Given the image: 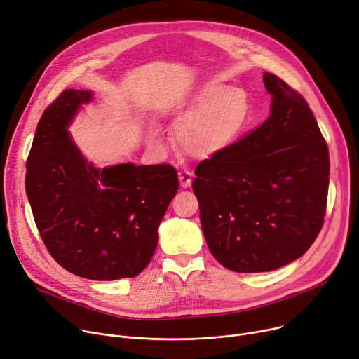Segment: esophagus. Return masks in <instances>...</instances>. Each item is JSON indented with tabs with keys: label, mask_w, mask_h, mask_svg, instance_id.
Returning a JSON list of instances; mask_svg holds the SVG:
<instances>
[{
	"label": "esophagus",
	"mask_w": 359,
	"mask_h": 359,
	"mask_svg": "<svg viewBox=\"0 0 359 359\" xmlns=\"http://www.w3.org/2000/svg\"><path fill=\"white\" fill-rule=\"evenodd\" d=\"M178 180H180V184L182 188H187L191 185L192 180H194V175H192L191 171L185 170V168H180L178 170Z\"/></svg>",
	"instance_id": "1"
}]
</instances>
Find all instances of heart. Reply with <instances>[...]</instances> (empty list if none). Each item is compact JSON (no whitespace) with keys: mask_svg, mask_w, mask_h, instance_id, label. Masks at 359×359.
I'll use <instances>...</instances> for the list:
<instances>
[{"mask_svg":"<svg viewBox=\"0 0 359 359\" xmlns=\"http://www.w3.org/2000/svg\"><path fill=\"white\" fill-rule=\"evenodd\" d=\"M250 118L252 100L244 89L208 83L181 110L178 142L192 156H210L231 145Z\"/></svg>","mask_w":359,"mask_h":359,"instance_id":"b5f03b06","label":"heart"}]
</instances>
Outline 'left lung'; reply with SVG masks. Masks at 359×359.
<instances>
[{"label": "left lung", "mask_w": 359, "mask_h": 359, "mask_svg": "<svg viewBox=\"0 0 359 359\" xmlns=\"http://www.w3.org/2000/svg\"><path fill=\"white\" fill-rule=\"evenodd\" d=\"M270 116L204 159L192 189L211 255L237 273L279 269L308 252L326 212L329 152L312 110L273 73Z\"/></svg>", "instance_id": "obj_1"}]
</instances>
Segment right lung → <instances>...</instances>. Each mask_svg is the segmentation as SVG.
<instances>
[{
	"mask_svg": "<svg viewBox=\"0 0 359 359\" xmlns=\"http://www.w3.org/2000/svg\"><path fill=\"white\" fill-rule=\"evenodd\" d=\"M88 90H63L44 110L27 158L25 191L51 257L92 280L135 278L151 262L178 189L172 165L97 170L67 132Z\"/></svg>",
	"mask_w": 359,
	"mask_h": 359,
	"instance_id": "1",
	"label": "right lung"
}]
</instances>
